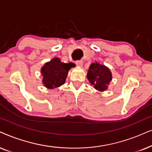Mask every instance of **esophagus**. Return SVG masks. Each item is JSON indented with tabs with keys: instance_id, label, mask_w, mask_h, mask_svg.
I'll use <instances>...</instances> for the list:
<instances>
[{
	"instance_id": "1",
	"label": "esophagus",
	"mask_w": 152,
	"mask_h": 152,
	"mask_svg": "<svg viewBox=\"0 0 152 152\" xmlns=\"http://www.w3.org/2000/svg\"><path fill=\"white\" fill-rule=\"evenodd\" d=\"M76 65L81 66L83 65V61L82 60H76Z\"/></svg>"
}]
</instances>
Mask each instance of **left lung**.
<instances>
[{"instance_id":"8db88e82","label":"left lung","mask_w":152,"mask_h":152,"mask_svg":"<svg viewBox=\"0 0 152 152\" xmlns=\"http://www.w3.org/2000/svg\"><path fill=\"white\" fill-rule=\"evenodd\" d=\"M87 77L91 84L94 85V88L99 91L106 90L112 80L109 69L97 62H93L90 66Z\"/></svg>"}]
</instances>
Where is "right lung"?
<instances>
[{"label":"right lung","instance_id":"right-lung-1","mask_svg":"<svg viewBox=\"0 0 152 152\" xmlns=\"http://www.w3.org/2000/svg\"><path fill=\"white\" fill-rule=\"evenodd\" d=\"M72 66H74L72 62L64 63L57 58L46 62L41 70L44 86L49 89L62 86L65 82L69 70Z\"/></svg>","mask_w":152,"mask_h":152}]
</instances>
